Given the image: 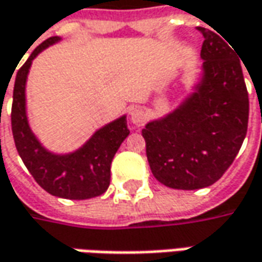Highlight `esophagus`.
Segmentation results:
<instances>
[{
    "instance_id": "esophagus-1",
    "label": "esophagus",
    "mask_w": 262,
    "mask_h": 262,
    "mask_svg": "<svg viewBox=\"0 0 262 262\" xmlns=\"http://www.w3.org/2000/svg\"><path fill=\"white\" fill-rule=\"evenodd\" d=\"M130 120L135 126H142L145 123V120H146V114H145V112L142 108L135 107V108H132L130 112Z\"/></svg>"
}]
</instances>
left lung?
I'll use <instances>...</instances> for the list:
<instances>
[{
  "label": "left lung",
  "instance_id": "left-lung-1",
  "mask_svg": "<svg viewBox=\"0 0 262 262\" xmlns=\"http://www.w3.org/2000/svg\"><path fill=\"white\" fill-rule=\"evenodd\" d=\"M197 30L204 37L197 91L142 130L152 174L176 190L214 184L236 158L248 129V91L236 53L219 34Z\"/></svg>",
  "mask_w": 262,
  "mask_h": 262
}]
</instances>
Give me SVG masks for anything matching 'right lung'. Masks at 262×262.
<instances>
[{
    "mask_svg": "<svg viewBox=\"0 0 262 262\" xmlns=\"http://www.w3.org/2000/svg\"><path fill=\"white\" fill-rule=\"evenodd\" d=\"M58 40L59 37L46 39L18 69L14 82L11 129L20 158L43 190L62 199L85 200L101 195L108 188L112 161L129 136V129L123 116L95 132L82 148L71 155H53L34 138L26 116V78L33 59Z\"/></svg>",
    "mask_w": 262,
    "mask_h": 262,
    "instance_id": "obj_1",
    "label": "right lung"
}]
</instances>
